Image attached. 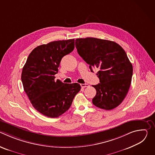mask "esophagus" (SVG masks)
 Here are the masks:
<instances>
[{
    "instance_id": "1",
    "label": "esophagus",
    "mask_w": 155,
    "mask_h": 155,
    "mask_svg": "<svg viewBox=\"0 0 155 155\" xmlns=\"http://www.w3.org/2000/svg\"><path fill=\"white\" fill-rule=\"evenodd\" d=\"M80 86L81 87H88L90 86V85L88 84H86V83H83V84H80Z\"/></svg>"
}]
</instances>
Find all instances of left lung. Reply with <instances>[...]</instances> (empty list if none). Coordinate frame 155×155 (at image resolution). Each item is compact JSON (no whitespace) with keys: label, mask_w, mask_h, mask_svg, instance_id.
Segmentation results:
<instances>
[{"label":"left lung","mask_w":155,"mask_h":155,"mask_svg":"<svg viewBox=\"0 0 155 155\" xmlns=\"http://www.w3.org/2000/svg\"><path fill=\"white\" fill-rule=\"evenodd\" d=\"M75 47L90 70H99L93 104L106 110L118 107L129 91L133 72L125 51L115 41L93 37L76 39Z\"/></svg>","instance_id":"8db88e82"}]
</instances>
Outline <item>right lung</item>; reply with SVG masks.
<instances>
[{
  "instance_id": "obj_1",
  "label": "right lung",
  "mask_w": 155,
  "mask_h": 155,
  "mask_svg": "<svg viewBox=\"0 0 155 155\" xmlns=\"http://www.w3.org/2000/svg\"><path fill=\"white\" fill-rule=\"evenodd\" d=\"M75 48V40L54 41L35 48L29 54L21 74L24 90L38 112L57 118L70 108L80 84L54 80L62 58Z\"/></svg>"
}]
</instances>
